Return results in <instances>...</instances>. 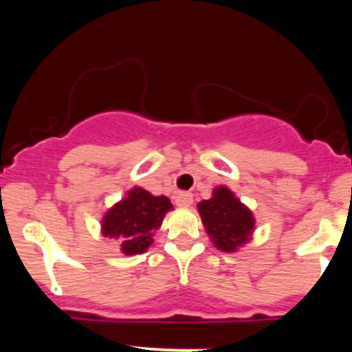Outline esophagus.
Instances as JSON below:
<instances>
[{
  "label": "esophagus",
  "mask_w": 352,
  "mask_h": 352,
  "mask_svg": "<svg viewBox=\"0 0 352 352\" xmlns=\"http://www.w3.org/2000/svg\"><path fill=\"white\" fill-rule=\"evenodd\" d=\"M175 204H177V207H180V208H188L190 205L193 204V195L188 192H182L175 197Z\"/></svg>",
  "instance_id": "obj_1"
}]
</instances>
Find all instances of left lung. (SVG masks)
Wrapping results in <instances>:
<instances>
[{"mask_svg":"<svg viewBox=\"0 0 352 352\" xmlns=\"http://www.w3.org/2000/svg\"><path fill=\"white\" fill-rule=\"evenodd\" d=\"M197 208L205 232L220 252L233 253L252 240L254 230L252 210L241 204L228 187H217L212 199L201 200Z\"/></svg>","mask_w":352,"mask_h":352,"instance_id":"8db88e82","label":"left lung"}]
</instances>
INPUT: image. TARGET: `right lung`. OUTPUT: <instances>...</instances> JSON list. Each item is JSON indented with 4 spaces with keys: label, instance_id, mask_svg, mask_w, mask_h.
<instances>
[{
    "label": "right lung",
    "instance_id": "1",
    "mask_svg": "<svg viewBox=\"0 0 352 352\" xmlns=\"http://www.w3.org/2000/svg\"><path fill=\"white\" fill-rule=\"evenodd\" d=\"M173 205L165 195H152L142 187H134L104 213L100 233L120 243L127 256L145 253L153 243V232L162 227L165 213Z\"/></svg>",
    "mask_w": 352,
    "mask_h": 352
}]
</instances>
